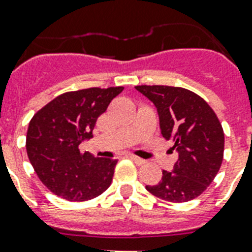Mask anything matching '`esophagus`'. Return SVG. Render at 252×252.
Listing matches in <instances>:
<instances>
[{
	"label": "esophagus",
	"instance_id": "1",
	"mask_svg": "<svg viewBox=\"0 0 252 252\" xmlns=\"http://www.w3.org/2000/svg\"><path fill=\"white\" fill-rule=\"evenodd\" d=\"M126 157L130 158V159H132V161H133L136 165H144V163H145V161H144V159L136 157V156H133V154H128Z\"/></svg>",
	"mask_w": 252,
	"mask_h": 252
}]
</instances>
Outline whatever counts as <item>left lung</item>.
Returning a JSON list of instances; mask_svg holds the SVG:
<instances>
[{
	"mask_svg": "<svg viewBox=\"0 0 252 252\" xmlns=\"http://www.w3.org/2000/svg\"><path fill=\"white\" fill-rule=\"evenodd\" d=\"M157 108L162 136L174 144L178 159L162 179L146 186L159 199L184 203L201 195L217 175L223 157V130L203 98L183 87L136 86Z\"/></svg>",
	"mask_w": 252,
	"mask_h": 252,
	"instance_id": "8db88e82",
	"label": "left lung"
}]
</instances>
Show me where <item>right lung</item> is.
Here are the masks:
<instances>
[{"label":"right lung","mask_w":252,"mask_h":252,"mask_svg":"<svg viewBox=\"0 0 252 252\" xmlns=\"http://www.w3.org/2000/svg\"><path fill=\"white\" fill-rule=\"evenodd\" d=\"M124 87L69 91L33 115L26 150L45 187L69 201L94 199L110 187L116 159L80 153L81 142L93 137L96 119Z\"/></svg>","instance_id":"obj_1"}]
</instances>
